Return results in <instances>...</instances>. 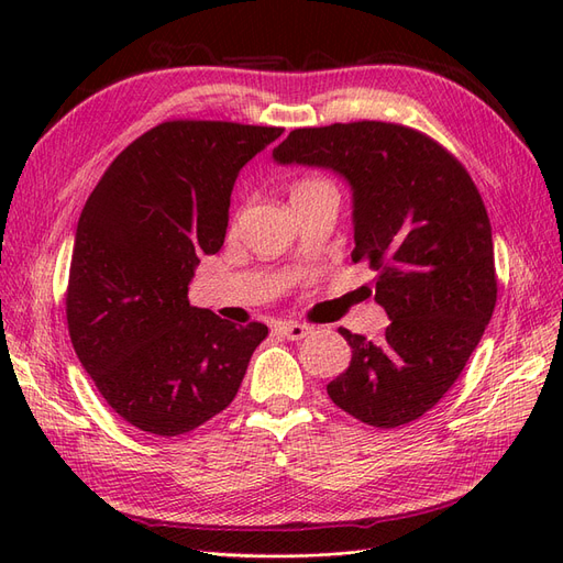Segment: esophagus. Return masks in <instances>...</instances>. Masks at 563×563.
Listing matches in <instances>:
<instances>
[{
    "instance_id": "34e87169",
    "label": "esophagus",
    "mask_w": 563,
    "mask_h": 563,
    "mask_svg": "<svg viewBox=\"0 0 563 563\" xmlns=\"http://www.w3.org/2000/svg\"><path fill=\"white\" fill-rule=\"evenodd\" d=\"M310 331H312L310 327H305V323H298V321H282L275 327V333L286 340H302Z\"/></svg>"
}]
</instances>
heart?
<instances>
[{
	"mask_svg": "<svg viewBox=\"0 0 563 563\" xmlns=\"http://www.w3.org/2000/svg\"><path fill=\"white\" fill-rule=\"evenodd\" d=\"M308 183H314V180H308Z\"/></svg>",
	"mask_w": 563,
	"mask_h": 563,
	"instance_id": "heart-1",
	"label": "heart"
}]
</instances>
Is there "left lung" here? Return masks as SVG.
I'll return each mask as SVG.
<instances>
[{"label": "left lung", "instance_id": "8db88e82", "mask_svg": "<svg viewBox=\"0 0 563 563\" xmlns=\"http://www.w3.org/2000/svg\"><path fill=\"white\" fill-rule=\"evenodd\" d=\"M272 157L350 185L352 261L376 269V302L389 317L380 343L340 329L352 362L327 385L331 401L373 428L418 420L463 373L496 308L479 190L444 147L401 124L296 129Z\"/></svg>", "mask_w": 563, "mask_h": 563}]
</instances>
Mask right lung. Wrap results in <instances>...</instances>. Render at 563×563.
<instances>
[{"instance_id": "add662e5", "label": "right lung", "mask_w": 563, "mask_h": 563, "mask_svg": "<svg viewBox=\"0 0 563 563\" xmlns=\"http://www.w3.org/2000/svg\"><path fill=\"white\" fill-rule=\"evenodd\" d=\"M284 129L164 122L119 155L84 203L67 282V329L84 371L133 428L178 437L223 411L265 323L195 308L201 255L225 242L242 168Z\"/></svg>"}]
</instances>
